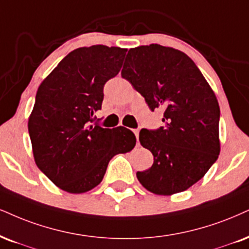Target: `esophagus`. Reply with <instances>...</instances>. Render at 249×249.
<instances>
[{
	"mask_svg": "<svg viewBox=\"0 0 249 249\" xmlns=\"http://www.w3.org/2000/svg\"><path fill=\"white\" fill-rule=\"evenodd\" d=\"M134 131V134H135V136H136V140H137V142H139V136H140V130L139 129H134L133 130ZM137 144H140V143H137Z\"/></svg>",
	"mask_w": 249,
	"mask_h": 249,
	"instance_id": "esophagus-1",
	"label": "esophagus"
}]
</instances>
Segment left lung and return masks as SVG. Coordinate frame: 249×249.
I'll use <instances>...</instances> for the list:
<instances>
[{"instance_id": "obj_1", "label": "left lung", "mask_w": 249, "mask_h": 249, "mask_svg": "<svg viewBox=\"0 0 249 249\" xmlns=\"http://www.w3.org/2000/svg\"><path fill=\"white\" fill-rule=\"evenodd\" d=\"M121 76L150 109L164 112V127L140 131L153 164L137 172V179L156 195L185 192L204 177L220 152L216 94L188 55L157 44L129 50Z\"/></svg>"}]
</instances>
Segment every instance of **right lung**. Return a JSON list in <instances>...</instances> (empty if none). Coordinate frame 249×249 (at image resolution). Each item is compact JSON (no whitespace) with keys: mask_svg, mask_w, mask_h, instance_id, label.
<instances>
[{"mask_svg":"<svg viewBox=\"0 0 249 249\" xmlns=\"http://www.w3.org/2000/svg\"><path fill=\"white\" fill-rule=\"evenodd\" d=\"M127 50L94 45L70 52L41 82L29 118L35 161L60 189L82 194L99 185L110 159L129 152L134 133L90 124L104 85L115 77Z\"/></svg>","mask_w":249,"mask_h":249,"instance_id":"1","label":"right lung"}]
</instances>
